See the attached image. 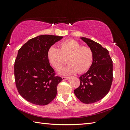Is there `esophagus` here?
I'll list each match as a JSON object with an SVG mask.
<instances>
[{
    "label": "esophagus",
    "mask_w": 130,
    "mask_h": 130,
    "mask_svg": "<svg viewBox=\"0 0 130 130\" xmlns=\"http://www.w3.org/2000/svg\"><path fill=\"white\" fill-rule=\"evenodd\" d=\"M69 78V77H67V76H62V79L63 80H68Z\"/></svg>",
    "instance_id": "34e87169"
}]
</instances>
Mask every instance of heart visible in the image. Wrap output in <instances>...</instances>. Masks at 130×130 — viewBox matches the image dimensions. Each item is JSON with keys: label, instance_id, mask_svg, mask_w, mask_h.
Masks as SVG:
<instances>
[{"label": "heart", "instance_id": "heart-1", "mask_svg": "<svg viewBox=\"0 0 130 130\" xmlns=\"http://www.w3.org/2000/svg\"><path fill=\"white\" fill-rule=\"evenodd\" d=\"M50 62L57 70L65 63L68 58L69 65L61 69L59 73L62 75H71L78 71L79 73L87 71L92 65L94 54L92 50L88 46H82L74 40H68L61 42L59 48L51 46L47 52Z\"/></svg>", "mask_w": 130, "mask_h": 130}]
</instances>
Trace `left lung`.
<instances>
[{
  "instance_id": "1",
  "label": "left lung",
  "mask_w": 130,
  "mask_h": 130,
  "mask_svg": "<svg viewBox=\"0 0 130 130\" xmlns=\"http://www.w3.org/2000/svg\"><path fill=\"white\" fill-rule=\"evenodd\" d=\"M80 38L92 50L94 59L89 69L80 76V85L74 92L83 103H93L104 98L111 89L113 62L108 51L100 44L89 38Z\"/></svg>"
}]
</instances>
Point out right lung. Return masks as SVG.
<instances>
[{
  "label": "right lung",
  "instance_id": "add662e5",
  "mask_svg": "<svg viewBox=\"0 0 130 130\" xmlns=\"http://www.w3.org/2000/svg\"><path fill=\"white\" fill-rule=\"evenodd\" d=\"M62 38L40 35L28 40L18 50L14 62L15 85L19 94L30 103L45 106L56 97L57 85L62 79L55 76L47 52Z\"/></svg>",
  "mask_w": 130,
  "mask_h": 130
}]
</instances>
